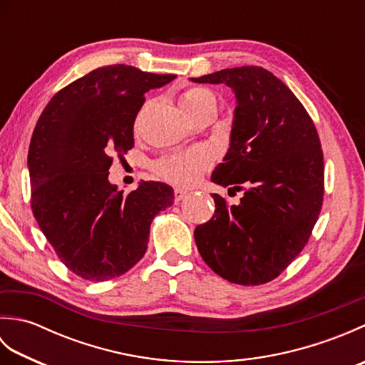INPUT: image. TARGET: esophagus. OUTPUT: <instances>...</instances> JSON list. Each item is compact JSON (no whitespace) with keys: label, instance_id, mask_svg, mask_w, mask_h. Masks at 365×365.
I'll use <instances>...</instances> for the list:
<instances>
[{"label":"esophagus","instance_id":"obj_1","mask_svg":"<svg viewBox=\"0 0 365 365\" xmlns=\"http://www.w3.org/2000/svg\"><path fill=\"white\" fill-rule=\"evenodd\" d=\"M187 195H188V192L185 191V190L175 188V190H174V199H175V202H180V200H182L183 197H187Z\"/></svg>","mask_w":365,"mask_h":365}]
</instances>
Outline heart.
Listing matches in <instances>:
<instances>
[{"label": "heart", "instance_id": "heart-1", "mask_svg": "<svg viewBox=\"0 0 365 365\" xmlns=\"http://www.w3.org/2000/svg\"><path fill=\"white\" fill-rule=\"evenodd\" d=\"M205 105L216 106L213 92L205 88H190L180 96V106L190 119ZM210 153L205 150H191L161 158L155 165V169L170 183L178 185V187H191L199 180L204 170L210 168Z\"/></svg>", "mask_w": 365, "mask_h": 365}]
</instances>
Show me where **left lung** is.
Returning a JSON list of instances; mask_svg holds the SVG:
<instances>
[{"label": "left lung", "mask_w": 365, "mask_h": 365, "mask_svg": "<svg viewBox=\"0 0 365 365\" xmlns=\"http://www.w3.org/2000/svg\"><path fill=\"white\" fill-rule=\"evenodd\" d=\"M235 94L229 149L212 182L247 190L237 205L212 195L215 215L195 230L200 257L242 285L277 277L306 246L323 202V153L311 115L293 92L257 66L191 78Z\"/></svg>", "instance_id": "1"}]
</instances>
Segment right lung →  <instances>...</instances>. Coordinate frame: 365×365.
Masks as SVG:
<instances>
[{
    "instance_id": "right-lung-1",
    "label": "right lung",
    "mask_w": 365,
    "mask_h": 365,
    "mask_svg": "<svg viewBox=\"0 0 365 365\" xmlns=\"http://www.w3.org/2000/svg\"><path fill=\"white\" fill-rule=\"evenodd\" d=\"M175 75L131 66L96 68L61 89L38 118L28 152L31 207L64 265L88 281H108L143 259L153 216L174 190L141 182L123 195L108 180L113 153L135 144L144 94Z\"/></svg>"
}]
</instances>
